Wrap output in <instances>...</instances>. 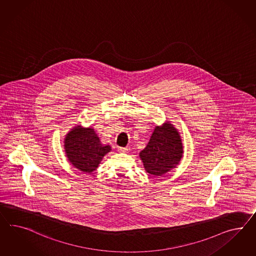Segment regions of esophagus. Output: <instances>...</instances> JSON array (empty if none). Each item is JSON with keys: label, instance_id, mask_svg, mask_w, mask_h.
Masks as SVG:
<instances>
[{"label": "esophagus", "instance_id": "esophagus-1", "mask_svg": "<svg viewBox=\"0 0 256 256\" xmlns=\"http://www.w3.org/2000/svg\"><path fill=\"white\" fill-rule=\"evenodd\" d=\"M130 151V147H119L118 152H128Z\"/></svg>", "mask_w": 256, "mask_h": 256}]
</instances>
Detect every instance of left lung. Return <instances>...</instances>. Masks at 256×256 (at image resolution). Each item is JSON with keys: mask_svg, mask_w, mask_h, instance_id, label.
I'll list each match as a JSON object with an SVG mask.
<instances>
[{"mask_svg": "<svg viewBox=\"0 0 256 256\" xmlns=\"http://www.w3.org/2000/svg\"><path fill=\"white\" fill-rule=\"evenodd\" d=\"M184 146L180 132L166 121L156 126L146 148L140 152L146 172L152 177L162 176L180 164Z\"/></svg>", "mask_w": 256, "mask_h": 256, "instance_id": "1", "label": "left lung"}]
</instances>
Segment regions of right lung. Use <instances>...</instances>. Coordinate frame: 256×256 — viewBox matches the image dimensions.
Returning a JSON list of instances; mask_svg holds the SVG:
<instances>
[{
	"label": "right lung",
	"mask_w": 256,
	"mask_h": 256,
	"mask_svg": "<svg viewBox=\"0 0 256 256\" xmlns=\"http://www.w3.org/2000/svg\"><path fill=\"white\" fill-rule=\"evenodd\" d=\"M64 149L70 163L84 173L96 170L105 154L110 152V146L102 144L93 128L77 124L64 138Z\"/></svg>",
	"instance_id": "obj_1"
}]
</instances>
